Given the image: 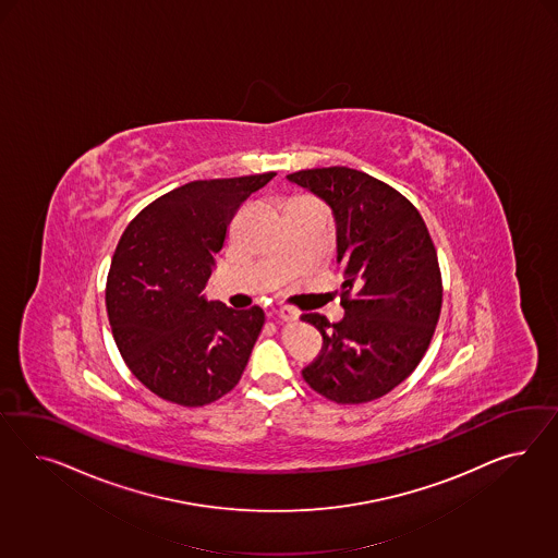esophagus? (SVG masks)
Instances as JSON below:
<instances>
[{
	"label": "esophagus",
	"mask_w": 558,
	"mask_h": 558,
	"mask_svg": "<svg viewBox=\"0 0 558 558\" xmlns=\"http://www.w3.org/2000/svg\"><path fill=\"white\" fill-rule=\"evenodd\" d=\"M278 317H280L282 322H296V319L301 317V313H299L294 306H280V308H278Z\"/></svg>",
	"instance_id": "obj_1"
}]
</instances>
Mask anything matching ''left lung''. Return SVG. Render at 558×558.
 <instances>
[{
    "label": "left lung",
    "instance_id": "8db88e82",
    "mask_svg": "<svg viewBox=\"0 0 558 558\" xmlns=\"http://www.w3.org/2000/svg\"><path fill=\"white\" fill-rule=\"evenodd\" d=\"M287 180L331 208L345 274L341 322L301 317L323 336L303 378L329 401L368 403L401 385L432 341L441 308L436 247L417 208L364 171L303 169Z\"/></svg>",
    "mask_w": 558,
    "mask_h": 558
}]
</instances>
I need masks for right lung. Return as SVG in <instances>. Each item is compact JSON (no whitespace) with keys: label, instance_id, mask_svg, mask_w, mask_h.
Segmentation results:
<instances>
[{"label":"right lung","instance_id":"1","mask_svg":"<svg viewBox=\"0 0 558 558\" xmlns=\"http://www.w3.org/2000/svg\"><path fill=\"white\" fill-rule=\"evenodd\" d=\"M276 173L198 180L138 213L112 257L106 308L120 354L157 397L203 407L235 387L266 315L208 301L236 208Z\"/></svg>","mask_w":558,"mask_h":558}]
</instances>
